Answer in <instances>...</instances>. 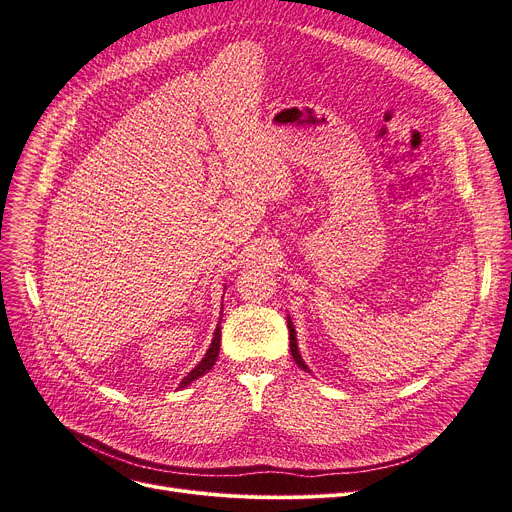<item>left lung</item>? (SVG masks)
Instances as JSON below:
<instances>
[{"label": "left lung", "instance_id": "1", "mask_svg": "<svg viewBox=\"0 0 512 512\" xmlns=\"http://www.w3.org/2000/svg\"><path fill=\"white\" fill-rule=\"evenodd\" d=\"M288 330H290V353H292V359L297 361V365L301 367V369H305V371H309V367L305 365V361L301 359V355H299V346H297V334H294V326H292V321L288 319Z\"/></svg>", "mask_w": 512, "mask_h": 512}]
</instances>
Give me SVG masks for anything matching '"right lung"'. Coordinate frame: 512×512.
<instances>
[{
  "instance_id": "obj_1",
  "label": "right lung",
  "mask_w": 512,
  "mask_h": 512,
  "mask_svg": "<svg viewBox=\"0 0 512 512\" xmlns=\"http://www.w3.org/2000/svg\"><path fill=\"white\" fill-rule=\"evenodd\" d=\"M218 353H220V328L215 330V334H213V340H211V346H209V351L205 353V357L201 359V363L186 375V378L180 382V388H184V386H188L191 382H195L197 378H201L203 373H207L211 367H213V363H215V359H218Z\"/></svg>"
}]
</instances>
